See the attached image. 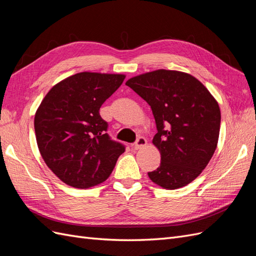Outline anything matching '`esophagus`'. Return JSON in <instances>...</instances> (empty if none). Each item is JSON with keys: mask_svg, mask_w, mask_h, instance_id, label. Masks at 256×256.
I'll use <instances>...</instances> for the list:
<instances>
[{"mask_svg": "<svg viewBox=\"0 0 256 256\" xmlns=\"http://www.w3.org/2000/svg\"><path fill=\"white\" fill-rule=\"evenodd\" d=\"M146 144H147L146 138H143V136H140L136 140V142L134 144V150H141V148H143L144 146H146Z\"/></svg>", "mask_w": 256, "mask_h": 256, "instance_id": "34e87169", "label": "esophagus"}]
</instances>
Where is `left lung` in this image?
<instances>
[{
    "mask_svg": "<svg viewBox=\"0 0 256 256\" xmlns=\"http://www.w3.org/2000/svg\"><path fill=\"white\" fill-rule=\"evenodd\" d=\"M132 88L152 108L158 132L152 138L160 166L150 180L168 190L187 186L210 161L219 140L221 112L214 97L194 76L158 69L130 78Z\"/></svg>",
    "mask_w": 256,
    "mask_h": 256,
    "instance_id": "obj_1",
    "label": "left lung"
}]
</instances>
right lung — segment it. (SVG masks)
Segmentation results:
<instances>
[{"label":"right lung","mask_w":256,"mask_h":256,"mask_svg":"<svg viewBox=\"0 0 256 256\" xmlns=\"http://www.w3.org/2000/svg\"><path fill=\"white\" fill-rule=\"evenodd\" d=\"M125 74L83 72L62 80L47 92L35 113L38 150L46 164L74 188L104 182L125 147L106 134L100 106Z\"/></svg>","instance_id":"1"}]
</instances>
